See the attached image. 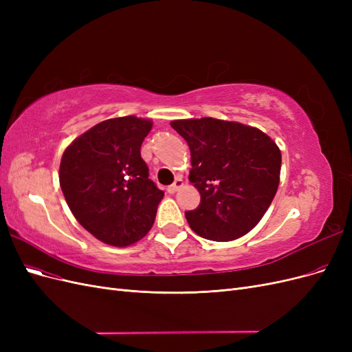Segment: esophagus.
I'll use <instances>...</instances> for the list:
<instances>
[{"mask_svg": "<svg viewBox=\"0 0 352 352\" xmlns=\"http://www.w3.org/2000/svg\"><path fill=\"white\" fill-rule=\"evenodd\" d=\"M182 186H184V180L180 179V177H177V179L175 180V182L167 188V190H168L170 194H175V192H177V190H179L180 188H182Z\"/></svg>", "mask_w": 352, "mask_h": 352, "instance_id": "obj_1", "label": "esophagus"}]
</instances>
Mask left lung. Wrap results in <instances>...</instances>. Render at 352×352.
<instances>
[{"label":"left lung","mask_w":352,"mask_h":352,"mask_svg":"<svg viewBox=\"0 0 352 352\" xmlns=\"http://www.w3.org/2000/svg\"><path fill=\"white\" fill-rule=\"evenodd\" d=\"M170 124L188 142L189 180L201 195L199 206L185 212L190 229L217 242L247 235L278 190L279 146L257 127L238 122L202 117Z\"/></svg>","instance_id":"obj_1"}]
</instances>
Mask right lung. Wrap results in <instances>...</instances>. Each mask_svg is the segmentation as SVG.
Listing matches in <instances>:
<instances>
[{
  "mask_svg": "<svg viewBox=\"0 0 352 352\" xmlns=\"http://www.w3.org/2000/svg\"><path fill=\"white\" fill-rule=\"evenodd\" d=\"M153 122L135 116L104 120L76 138L61 157L60 186L73 216L113 247L142 239L164 192L151 179L141 145Z\"/></svg>",
  "mask_w": 352,
  "mask_h": 352,
  "instance_id": "obj_1",
  "label": "right lung"
}]
</instances>
